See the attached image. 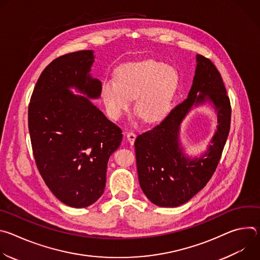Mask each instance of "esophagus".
<instances>
[{
    "label": "esophagus",
    "mask_w": 260,
    "mask_h": 260,
    "mask_svg": "<svg viewBox=\"0 0 260 260\" xmlns=\"http://www.w3.org/2000/svg\"><path fill=\"white\" fill-rule=\"evenodd\" d=\"M126 138H127V141L129 142V144H134L135 143V140H136V138H137V136H136V134L135 133H133V132H129V133H127L126 134Z\"/></svg>",
    "instance_id": "obj_1"
}]
</instances>
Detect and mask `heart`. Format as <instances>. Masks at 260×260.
Wrapping results in <instances>:
<instances>
[{
    "instance_id": "heart-1",
    "label": "heart",
    "mask_w": 260,
    "mask_h": 260,
    "mask_svg": "<svg viewBox=\"0 0 260 260\" xmlns=\"http://www.w3.org/2000/svg\"><path fill=\"white\" fill-rule=\"evenodd\" d=\"M115 78L105 80L101 87V98L111 118L119 119L134 99L136 113L146 123H155L167 115L178 82L172 67L153 59L129 62L116 70Z\"/></svg>"
}]
</instances>
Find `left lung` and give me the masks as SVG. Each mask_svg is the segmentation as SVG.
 <instances>
[{"instance_id": "obj_1", "label": "left lung", "mask_w": 260, "mask_h": 260, "mask_svg": "<svg viewBox=\"0 0 260 260\" xmlns=\"http://www.w3.org/2000/svg\"><path fill=\"white\" fill-rule=\"evenodd\" d=\"M206 102L217 114V129L207 151L187 157L178 140L181 121L193 106ZM230 98L214 63L197 54V68L187 99L176 106L154 128L139 135L135 142L140 186L158 207H178L188 202L213 176L231 128Z\"/></svg>"}]
</instances>
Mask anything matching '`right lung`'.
Returning a JSON list of instances; mask_svg holds the SVG:
<instances>
[{"instance_id":"right-lung-1","label":"right lung","mask_w":260,"mask_h":260,"mask_svg":"<svg viewBox=\"0 0 260 260\" xmlns=\"http://www.w3.org/2000/svg\"><path fill=\"white\" fill-rule=\"evenodd\" d=\"M93 61L92 50L55 58L41 73L28 106L37 168L50 191L73 208L101 198L109 157L122 140L121 129L90 101L100 98L102 87L89 73Z\"/></svg>"}]
</instances>
